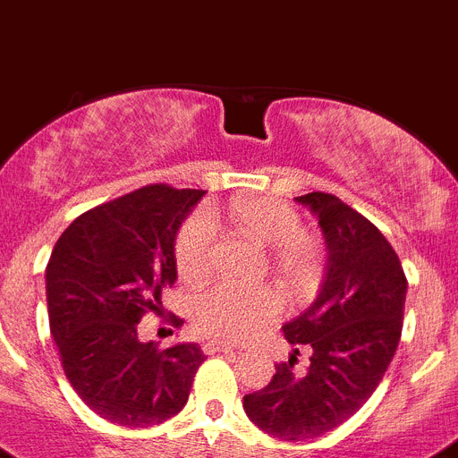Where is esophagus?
<instances>
[{"instance_id":"34e87169","label":"esophagus","mask_w":458,"mask_h":458,"mask_svg":"<svg viewBox=\"0 0 458 458\" xmlns=\"http://www.w3.org/2000/svg\"><path fill=\"white\" fill-rule=\"evenodd\" d=\"M233 344L224 340H208L203 342V352L205 353H219V352H233Z\"/></svg>"}]
</instances>
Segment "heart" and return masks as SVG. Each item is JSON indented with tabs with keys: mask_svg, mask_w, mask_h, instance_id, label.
I'll use <instances>...</instances> for the list:
<instances>
[{
	"mask_svg": "<svg viewBox=\"0 0 458 458\" xmlns=\"http://www.w3.org/2000/svg\"><path fill=\"white\" fill-rule=\"evenodd\" d=\"M230 216L246 237L269 249L271 271L292 294H306L324 269V249L301 233L303 221L290 203L271 196L239 199ZM219 244V224L208 209L191 214L175 237V265L189 283L209 274ZM280 312V296L271 287H239L214 283L193 296L191 319L199 333L219 340H244Z\"/></svg>",
	"mask_w": 458,
	"mask_h": 458,
	"instance_id": "b5f03b06",
	"label": "heart"
}]
</instances>
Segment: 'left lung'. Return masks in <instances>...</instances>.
I'll return each mask as SVG.
<instances>
[{"mask_svg":"<svg viewBox=\"0 0 458 458\" xmlns=\"http://www.w3.org/2000/svg\"><path fill=\"white\" fill-rule=\"evenodd\" d=\"M296 200L317 214L328 249L315 303L283 327L290 344L312 349L310 368L299 377L292 356L276 365L269 386L244 397L250 422L280 440L328 434L372 397L397 352L409 287L397 253L372 221L333 193Z\"/></svg>","mask_w":458,"mask_h":458,"instance_id":"8db88e82","label":"left lung"}]
</instances>
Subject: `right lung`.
<instances>
[{
  "mask_svg": "<svg viewBox=\"0 0 458 458\" xmlns=\"http://www.w3.org/2000/svg\"><path fill=\"white\" fill-rule=\"evenodd\" d=\"M203 193L171 184L125 193L77 216L49 255V331L65 377L90 411L121 427L178 415L205 360L193 342L159 349L137 333L178 278L175 234Z\"/></svg>",
  "mask_w": 458,
  "mask_h": 458,
  "instance_id": "1",
  "label": "right lung"
}]
</instances>
